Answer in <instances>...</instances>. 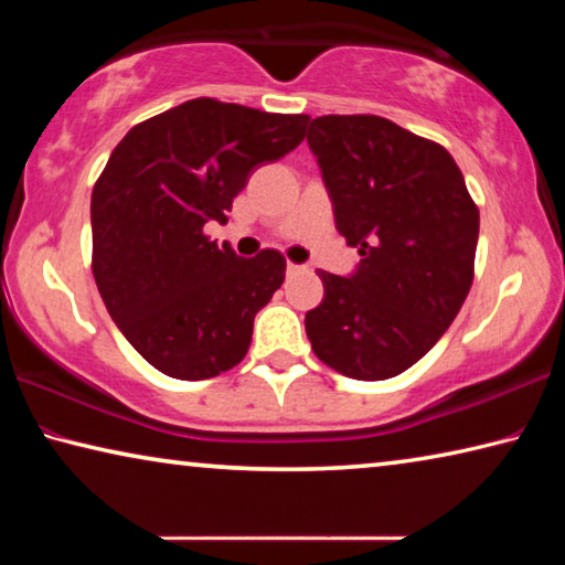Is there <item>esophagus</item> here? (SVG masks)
I'll use <instances>...</instances> for the list:
<instances>
[{"instance_id":"esophagus-1","label":"esophagus","mask_w":565,"mask_h":565,"mask_svg":"<svg viewBox=\"0 0 565 565\" xmlns=\"http://www.w3.org/2000/svg\"><path fill=\"white\" fill-rule=\"evenodd\" d=\"M303 271V266H299V264H294V262H289L286 264V274L289 276H294V274H301Z\"/></svg>"}]
</instances>
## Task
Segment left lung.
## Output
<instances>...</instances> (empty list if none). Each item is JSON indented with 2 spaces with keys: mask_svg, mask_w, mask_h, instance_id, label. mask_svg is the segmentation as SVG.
<instances>
[{
  "mask_svg": "<svg viewBox=\"0 0 565 565\" xmlns=\"http://www.w3.org/2000/svg\"><path fill=\"white\" fill-rule=\"evenodd\" d=\"M309 147L333 218L361 262L319 271L323 301L306 337L339 374L384 381L414 366L451 327L473 284L478 206L448 151L374 114L311 121Z\"/></svg>",
  "mask_w": 565,
  "mask_h": 565,
  "instance_id": "obj_1",
  "label": "left lung"
}]
</instances>
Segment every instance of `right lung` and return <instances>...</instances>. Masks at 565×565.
Here are the masks:
<instances>
[{
    "label": "right lung",
    "instance_id": "right-lung-1",
    "mask_svg": "<svg viewBox=\"0 0 565 565\" xmlns=\"http://www.w3.org/2000/svg\"><path fill=\"white\" fill-rule=\"evenodd\" d=\"M306 114L191 99L131 127L92 191V271L127 341L161 374L202 381L246 356L254 317L286 259H254L204 234L226 222L248 174L289 154Z\"/></svg>",
    "mask_w": 565,
    "mask_h": 565
}]
</instances>
